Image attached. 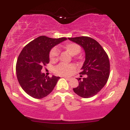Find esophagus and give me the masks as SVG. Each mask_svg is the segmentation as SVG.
Instances as JSON below:
<instances>
[{"mask_svg":"<svg viewBox=\"0 0 130 130\" xmlns=\"http://www.w3.org/2000/svg\"><path fill=\"white\" fill-rule=\"evenodd\" d=\"M63 77L64 78H65V79H67V80H70L71 79V77H67V76H63Z\"/></svg>","mask_w":130,"mask_h":130,"instance_id":"esophagus-1","label":"esophagus"}]
</instances>
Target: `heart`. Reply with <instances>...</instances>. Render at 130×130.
Segmentation results:
<instances>
[{
	"instance_id": "b5f03b06",
	"label": "heart",
	"mask_w": 130,
	"mask_h": 130,
	"mask_svg": "<svg viewBox=\"0 0 130 130\" xmlns=\"http://www.w3.org/2000/svg\"><path fill=\"white\" fill-rule=\"evenodd\" d=\"M65 48L71 55H76L80 51V47L75 43H67L65 44ZM59 57V50L57 47H54L51 50L50 53V59L51 62L57 60ZM73 64L60 63L55 68V72L59 75H68L70 74L75 69Z\"/></svg>"
}]
</instances>
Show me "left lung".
Masks as SVG:
<instances>
[{
	"mask_svg": "<svg viewBox=\"0 0 130 130\" xmlns=\"http://www.w3.org/2000/svg\"><path fill=\"white\" fill-rule=\"evenodd\" d=\"M68 38L81 46L86 55L80 74H87V77L83 80L77 78L79 86L73 91L80 97L90 98L96 95L108 81L110 72L108 56L100 44L90 37Z\"/></svg>",
	"mask_w": 130,
	"mask_h": 130,
	"instance_id": "left-lung-1",
	"label": "left lung"
}]
</instances>
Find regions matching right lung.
Wrapping results in <instances>:
<instances>
[{
	"label": "right lung",
	"mask_w": 130,
	"mask_h": 130,
	"mask_svg": "<svg viewBox=\"0 0 130 130\" xmlns=\"http://www.w3.org/2000/svg\"><path fill=\"white\" fill-rule=\"evenodd\" d=\"M67 38H51L40 36L22 49L16 62V75L21 87L28 95L37 99L48 95L60 77H51L41 73L43 67L50 62V53Z\"/></svg>",
	"instance_id": "obj_1"
}]
</instances>
